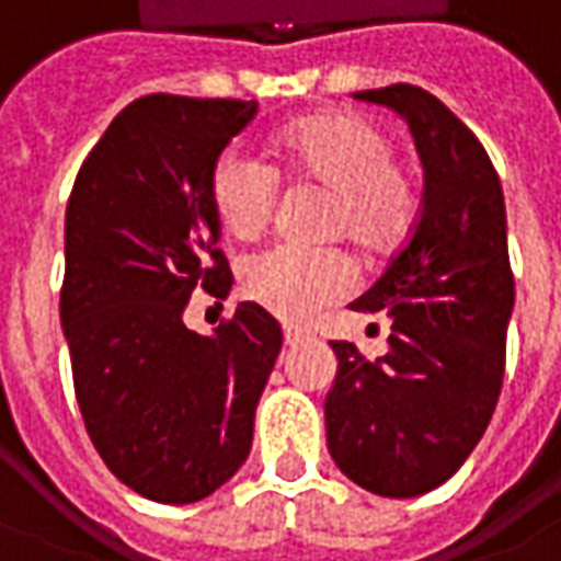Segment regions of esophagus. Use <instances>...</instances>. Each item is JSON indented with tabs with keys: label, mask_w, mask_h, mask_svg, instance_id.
<instances>
[{
	"label": "esophagus",
	"mask_w": 561,
	"mask_h": 561,
	"mask_svg": "<svg viewBox=\"0 0 561 561\" xmlns=\"http://www.w3.org/2000/svg\"><path fill=\"white\" fill-rule=\"evenodd\" d=\"M282 341H285V347L291 351V347H298L300 341H304V332H298V329H285V332H282Z\"/></svg>",
	"instance_id": "esophagus-1"
}]
</instances>
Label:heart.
<instances>
[{"mask_svg": "<svg viewBox=\"0 0 561 561\" xmlns=\"http://www.w3.org/2000/svg\"><path fill=\"white\" fill-rule=\"evenodd\" d=\"M270 151L295 180L329 188V236H344L373 254L407 239L419 192L381 126L357 114H319L282 129ZM276 198V173L242 148H226L210 167L217 220L239 242L257 239L270 226ZM351 279L354 266L335 248L273 244L242 266L244 298L285 322L317 317L351 288Z\"/></svg>", "mask_w": 561, "mask_h": 561, "instance_id": "b5f03b06", "label": "heart"}]
</instances>
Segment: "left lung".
<instances>
[{"label":"left lung","mask_w":561,"mask_h":561,"mask_svg":"<svg viewBox=\"0 0 561 561\" xmlns=\"http://www.w3.org/2000/svg\"><path fill=\"white\" fill-rule=\"evenodd\" d=\"M354 99L410 124L425 192L410 242L351 304L391 317L388 354L369 363L357 344L332 341L325 440L354 484L407 500L469 459L503 388L515 304L506 204L484 146L432 92L397 83Z\"/></svg>","instance_id":"8db88e82"}]
</instances>
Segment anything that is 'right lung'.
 Here are the masks:
<instances>
[{"instance_id":"1","label":"right lung","mask_w":561,"mask_h":561,"mask_svg":"<svg viewBox=\"0 0 561 561\" xmlns=\"http://www.w3.org/2000/svg\"><path fill=\"white\" fill-rule=\"evenodd\" d=\"M257 102L142 95L77 173L65 217L61 329L99 456L154 503H198L242 469L282 347L257 304L198 335L192 291L226 298L210 167Z\"/></svg>"}]
</instances>
